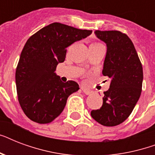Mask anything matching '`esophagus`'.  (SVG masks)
<instances>
[{"label": "esophagus", "mask_w": 155, "mask_h": 155, "mask_svg": "<svg viewBox=\"0 0 155 155\" xmlns=\"http://www.w3.org/2000/svg\"><path fill=\"white\" fill-rule=\"evenodd\" d=\"M82 91L86 95H90L92 93V91H90V90L87 89V88H85V87H82Z\"/></svg>", "instance_id": "esophagus-1"}]
</instances>
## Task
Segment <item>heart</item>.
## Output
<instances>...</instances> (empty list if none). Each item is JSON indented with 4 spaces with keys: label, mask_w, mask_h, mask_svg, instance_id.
Here are the masks:
<instances>
[{
    "label": "heart",
    "mask_w": 155,
    "mask_h": 155,
    "mask_svg": "<svg viewBox=\"0 0 155 155\" xmlns=\"http://www.w3.org/2000/svg\"><path fill=\"white\" fill-rule=\"evenodd\" d=\"M98 44H100V43H96V42H95V43H92L90 46H95V45H98Z\"/></svg>",
    "instance_id": "b5f03b06"
}]
</instances>
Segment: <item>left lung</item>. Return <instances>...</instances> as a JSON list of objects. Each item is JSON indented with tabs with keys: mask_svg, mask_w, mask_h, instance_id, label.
<instances>
[{
	"mask_svg": "<svg viewBox=\"0 0 155 155\" xmlns=\"http://www.w3.org/2000/svg\"><path fill=\"white\" fill-rule=\"evenodd\" d=\"M95 35L107 46L102 74L111 80L104 92L101 108L91 116L104 126H115L131 114L142 92L143 71L134 43L117 30H96Z\"/></svg>",
	"mask_w": 155,
	"mask_h": 155,
	"instance_id": "1",
	"label": "left lung"
}]
</instances>
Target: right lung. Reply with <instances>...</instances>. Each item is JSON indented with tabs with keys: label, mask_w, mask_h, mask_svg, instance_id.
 Masks as SVG:
<instances>
[{
	"label": "right lung",
	"mask_w": 155,
	"mask_h": 155,
	"mask_svg": "<svg viewBox=\"0 0 155 155\" xmlns=\"http://www.w3.org/2000/svg\"><path fill=\"white\" fill-rule=\"evenodd\" d=\"M92 32L54 22L25 42L15 79L18 101L30 120L39 124L51 122L63 112L68 97L80 89L75 81L62 82L54 71L65 60L67 47Z\"/></svg>",
	"instance_id": "obj_1"
}]
</instances>
